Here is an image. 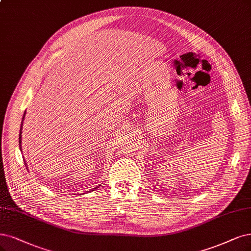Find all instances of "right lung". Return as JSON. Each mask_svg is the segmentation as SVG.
I'll return each mask as SVG.
<instances>
[{
	"label": "right lung",
	"mask_w": 251,
	"mask_h": 251,
	"mask_svg": "<svg viewBox=\"0 0 251 251\" xmlns=\"http://www.w3.org/2000/svg\"><path fill=\"white\" fill-rule=\"evenodd\" d=\"M25 111L24 113V116H23V120H22V124H21V129H20V138H18V142H20V149H21V151H22V133H23V124H24V120H25ZM25 161V160H24ZM25 166H26V163H25ZM26 169H27V166H26ZM99 186H101V185H99ZM99 186H96L95 188H93L92 189V191L93 190H96L97 188H99Z\"/></svg>",
	"instance_id": "add662e5"
}]
</instances>
